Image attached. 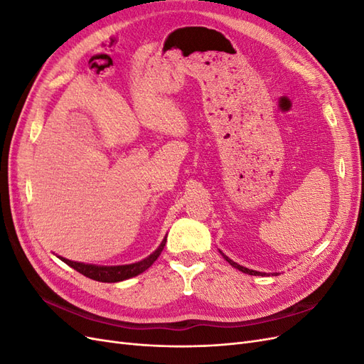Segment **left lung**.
<instances>
[{
    "mask_svg": "<svg viewBox=\"0 0 364 364\" xmlns=\"http://www.w3.org/2000/svg\"><path fill=\"white\" fill-rule=\"evenodd\" d=\"M220 253H222V252H220ZM222 255H223V258L230 264V266H232V267H235V269H238L240 272H243V273H247V274H253V277H264V274H267V277H269V273H261V272H257V270H250V269H246V267H243V266H240V264H237V262H234L232 259H229L226 255H225V253H222Z\"/></svg>",
    "mask_w": 364,
    "mask_h": 364,
    "instance_id": "left-lung-1",
    "label": "left lung"
}]
</instances>
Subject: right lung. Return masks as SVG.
<instances>
[{
    "instance_id": "right-lung-1",
    "label": "right lung",
    "mask_w": 364,
    "mask_h": 364,
    "mask_svg": "<svg viewBox=\"0 0 364 364\" xmlns=\"http://www.w3.org/2000/svg\"><path fill=\"white\" fill-rule=\"evenodd\" d=\"M165 241H167V237L164 238L161 246L149 255L146 259L134 262V264H126V266H95V264H85V262H77V261H70L67 258H60L65 264H68L70 267L77 270L79 273L85 274L86 278H91L98 282H119L129 278H134L136 274L142 273L147 270L153 262L158 259L161 255V252L165 246Z\"/></svg>"
}]
</instances>
